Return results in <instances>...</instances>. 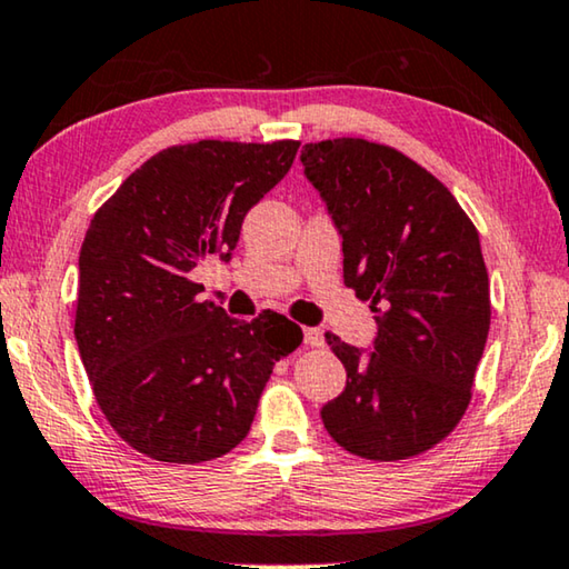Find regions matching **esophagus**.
<instances>
[{"label": "esophagus", "instance_id": "1", "mask_svg": "<svg viewBox=\"0 0 569 569\" xmlns=\"http://www.w3.org/2000/svg\"><path fill=\"white\" fill-rule=\"evenodd\" d=\"M303 345L321 347V345H325V332H321L319 327H307V329H303Z\"/></svg>", "mask_w": 569, "mask_h": 569}]
</instances>
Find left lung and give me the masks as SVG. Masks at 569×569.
<instances>
[{
  "mask_svg": "<svg viewBox=\"0 0 569 569\" xmlns=\"http://www.w3.org/2000/svg\"><path fill=\"white\" fill-rule=\"evenodd\" d=\"M301 166L342 237L345 286L376 313L370 347L327 335L347 383L321 406L325 429L368 460L427 452L468 409L488 339L478 230L435 176L393 148L309 142Z\"/></svg>",
  "mask_w": 569,
  "mask_h": 569,
  "instance_id": "8db88e82",
  "label": "left lung"
}]
</instances>
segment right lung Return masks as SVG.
<instances>
[{
	"mask_svg": "<svg viewBox=\"0 0 569 569\" xmlns=\"http://www.w3.org/2000/svg\"><path fill=\"white\" fill-rule=\"evenodd\" d=\"M299 142L201 140L142 163L101 207L79 256L76 345L112 429L160 462L193 465L248 437L276 360L301 329L199 301L191 270L224 262L244 214L281 181Z\"/></svg>",
	"mask_w": 569,
	"mask_h": 569,
	"instance_id": "right-lung-1",
	"label": "right lung"
}]
</instances>
